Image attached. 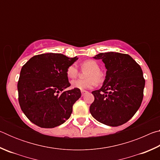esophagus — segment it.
<instances>
[{"label": "esophagus", "mask_w": 160, "mask_h": 160, "mask_svg": "<svg viewBox=\"0 0 160 160\" xmlns=\"http://www.w3.org/2000/svg\"><path fill=\"white\" fill-rule=\"evenodd\" d=\"M87 92H88L85 91V90H82V91H81V94H82V97H83L84 95H85V94Z\"/></svg>", "instance_id": "34e87169"}]
</instances>
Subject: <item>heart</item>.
Returning <instances> with one entry per match:
<instances>
[{
    "instance_id": "obj_1",
    "label": "heart",
    "mask_w": 160,
    "mask_h": 160,
    "mask_svg": "<svg viewBox=\"0 0 160 160\" xmlns=\"http://www.w3.org/2000/svg\"><path fill=\"white\" fill-rule=\"evenodd\" d=\"M81 68L84 70H88L86 72L85 80H75L71 82L72 88L80 90H85L94 88L96 82L101 84L104 80V74L101 70L99 63L94 60L88 59L81 63ZM66 75L70 79H74L78 75V69L75 65H70L66 70Z\"/></svg>"
}]
</instances>
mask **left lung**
Segmentation results:
<instances>
[{
    "instance_id": "8db88e82",
    "label": "left lung",
    "mask_w": 160,
    "mask_h": 160,
    "mask_svg": "<svg viewBox=\"0 0 160 160\" xmlns=\"http://www.w3.org/2000/svg\"><path fill=\"white\" fill-rule=\"evenodd\" d=\"M107 68L104 84L92 93L94 101L90 105L92 116L105 125L118 126L128 121L140 107L145 80L141 68L128 54L100 53Z\"/></svg>"
}]
</instances>
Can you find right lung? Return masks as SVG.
<instances>
[{"label": "right lung", "mask_w": 160, "mask_h": 160, "mask_svg": "<svg viewBox=\"0 0 160 160\" xmlns=\"http://www.w3.org/2000/svg\"><path fill=\"white\" fill-rule=\"evenodd\" d=\"M77 60V56L47 53L33 56L22 68L18 83L19 104L35 125L51 128L70 118L81 92L75 88L65 91L70 86L66 70Z\"/></svg>", "instance_id": "obj_1"}]
</instances>
